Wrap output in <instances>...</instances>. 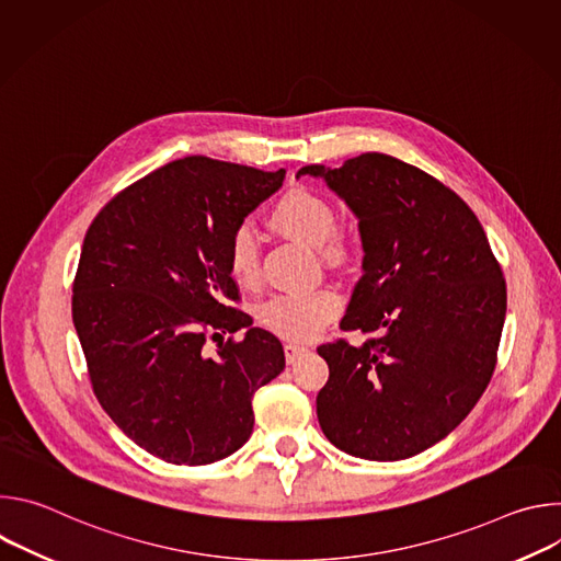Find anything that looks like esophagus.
Instances as JSON below:
<instances>
[{"mask_svg":"<svg viewBox=\"0 0 561 561\" xmlns=\"http://www.w3.org/2000/svg\"><path fill=\"white\" fill-rule=\"evenodd\" d=\"M306 351H308L306 346H299V344H293V342H288V344L284 346V355H286V362H288V364H293V362H295L297 357H301Z\"/></svg>","mask_w":561,"mask_h":561,"instance_id":"1","label":"esophagus"}]
</instances>
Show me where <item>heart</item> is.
Returning <instances> with one entry per match:
<instances>
[{"label": "heart", "mask_w": 561, "mask_h": 561, "mask_svg": "<svg viewBox=\"0 0 561 561\" xmlns=\"http://www.w3.org/2000/svg\"><path fill=\"white\" fill-rule=\"evenodd\" d=\"M268 221L279 232L314 247L322 260L340 264L348 257L351 244L337 232L335 208L310 191L295 188L279 197L268 213ZM226 266L230 277L239 284L253 288L262 277L260 244L255 230L249 224L237 226L226 244ZM342 297L333 288L290 290L279 293L260 304V324L290 342H304L314 337L331 319L340 312Z\"/></svg>", "instance_id": "1"}]
</instances>
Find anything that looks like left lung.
<instances>
[{
  "mask_svg": "<svg viewBox=\"0 0 561 561\" xmlns=\"http://www.w3.org/2000/svg\"><path fill=\"white\" fill-rule=\"evenodd\" d=\"M353 208L364 244L342 331L370 335L322 344L329 381L317 420L340 450L413 457L450 431L484 394L506 317V282L470 206L446 184L383 152L310 164Z\"/></svg>",
  "mask_w": 561,
  "mask_h": 561,
  "instance_id": "1",
  "label": "left lung"
}]
</instances>
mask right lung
Here are the masks:
<instances>
[{
    "instance_id": "obj_1",
    "label": "right lung",
    "mask_w": 561,
    "mask_h": 561,
    "mask_svg": "<svg viewBox=\"0 0 561 561\" xmlns=\"http://www.w3.org/2000/svg\"><path fill=\"white\" fill-rule=\"evenodd\" d=\"M284 175L191 154L119 191L87 230L72 324L93 392L126 437L169 463L242 448L255 390L284 370L279 340L237 308L226 266L230 232Z\"/></svg>"
}]
</instances>
